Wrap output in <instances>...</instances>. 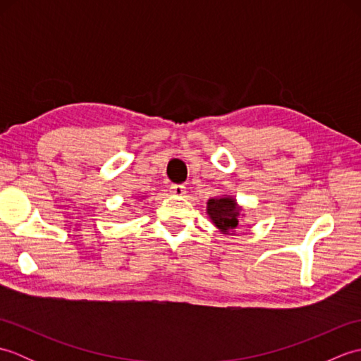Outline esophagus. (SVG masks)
Masks as SVG:
<instances>
[{
    "label": "esophagus",
    "mask_w": 361,
    "mask_h": 361,
    "mask_svg": "<svg viewBox=\"0 0 361 361\" xmlns=\"http://www.w3.org/2000/svg\"><path fill=\"white\" fill-rule=\"evenodd\" d=\"M171 192L175 194V195H185L186 194V188L183 185H172L171 186Z\"/></svg>",
    "instance_id": "esophagus-1"
}]
</instances>
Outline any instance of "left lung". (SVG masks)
<instances>
[{"label": "left lung", "mask_w": 361, "mask_h": 361, "mask_svg": "<svg viewBox=\"0 0 361 361\" xmlns=\"http://www.w3.org/2000/svg\"><path fill=\"white\" fill-rule=\"evenodd\" d=\"M239 206L231 197L211 198L208 202V214L221 233L226 234L239 226Z\"/></svg>", "instance_id": "8db88e82"}]
</instances>
